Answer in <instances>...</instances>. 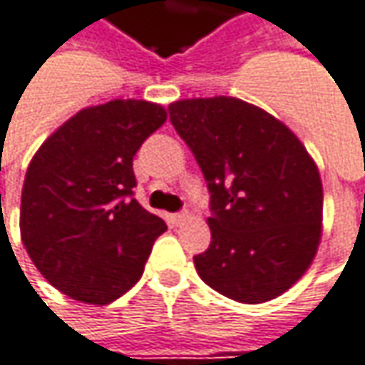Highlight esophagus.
Instances as JSON below:
<instances>
[{
	"label": "esophagus",
	"instance_id": "obj_1",
	"mask_svg": "<svg viewBox=\"0 0 365 365\" xmlns=\"http://www.w3.org/2000/svg\"><path fill=\"white\" fill-rule=\"evenodd\" d=\"M170 220H172V224L180 226L182 222L189 220V214H187V212H178V214H172V216H170Z\"/></svg>",
	"mask_w": 365,
	"mask_h": 365
}]
</instances>
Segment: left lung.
<instances>
[{
    "label": "left lung",
    "mask_w": 365,
    "mask_h": 365,
    "mask_svg": "<svg viewBox=\"0 0 365 365\" xmlns=\"http://www.w3.org/2000/svg\"><path fill=\"white\" fill-rule=\"evenodd\" d=\"M170 122L210 189L212 243L195 255L205 284L239 303L291 289L322 237V180L295 133L237 97L170 103Z\"/></svg>",
    "instance_id": "8db88e82"
}]
</instances>
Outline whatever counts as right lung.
I'll return each instance as SVG.
<instances>
[{"mask_svg":"<svg viewBox=\"0 0 365 365\" xmlns=\"http://www.w3.org/2000/svg\"><path fill=\"white\" fill-rule=\"evenodd\" d=\"M166 122L143 99H114L64 122L31 160L20 201V237L58 291L108 305L143 274L166 224L135 199L133 158Z\"/></svg>","mask_w":365,"mask_h":365,"instance_id":"right-lung-1","label":"right lung"}]
</instances>
